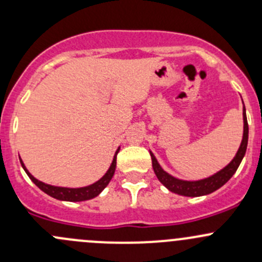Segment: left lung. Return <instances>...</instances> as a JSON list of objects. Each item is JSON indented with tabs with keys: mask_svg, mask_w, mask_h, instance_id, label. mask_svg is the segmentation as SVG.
<instances>
[{
	"mask_svg": "<svg viewBox=\"0 0 262 262\" xmlns=\"http://www.w3.org/2000/svg\"><path fill=\"white\" fill-rule=\"evenodd\" d=\"M247 142H248V123L247 118H246V109L244 106V138H242L241 146H239L237 155L234 156L233 160L231 161L229 165H227L223 170L216 172L215 175L210 176V178L204 179V180L199 181H184L179 180V179L172 178L168 175L167 172L161 168L158 165L157 160L155 156L150 153V158H152V166L153 171H155L157 179L167 187L170 191L175 192V194L184 195V196H202V195H208L210 192L215 191L219 187L223 186L238 168L239 163H241L242 158H244L246 149H247Z\"/></svg>",
	"mask_w": 262,
	"mask_h": 262,
	"instance_id": "obj_1",
	"label": "left lung"
}]
</instances>
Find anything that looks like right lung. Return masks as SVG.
Returning a JSON list of instances; mask_svg holds the SVG:
<instances>
[{
  "mask_svg": "<svg viewBox=\"0 0 262 262\" xmlns=\"http://www.w3.org/2000/svg\"><path fill=\"white\" fill-rule=\"evenodd\" d=\"M118 152H119V149L116 150L114 160H113V163H112V166H110L109 170H107V172L105 173V175L102 176L99 181H96L95 184L90 185V186L80 187V189L58 187V186H52V185H48V184H44V182L36 180V179L34 178V176L31 175L28 170H26L25 166H24V163H23V161L20 160V162H21V166L24 167V170H25V172L28 173V176L30 178V180L33 181L34 184L39 187V189L43 190L46 194H48L52 198H55V199H58V200H67V202H83V200H89V199H92V198L97 196V195H99L100 192H101L102 190L107 186V184H109L110 180H112V178L114 176L115 167H116V155H118Z\"/></svg>",
  "mask_w": 262,
  "mask_h": 262,
  "instance_id": "1",
  "label": "right lung"
}]
</instances>
